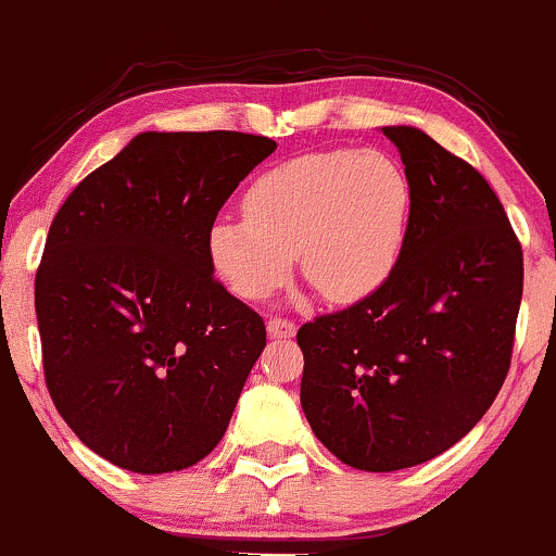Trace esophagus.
I'll list each match as a JSON object with an SVG mask.
<instances>
[{"mask_svg": "<svg viewBox=\"0 0 556 556\" xmlns=\"http://www.w3.org/2000/svg\"><path fill=\"white\" fill-rule=\"evenodd\" d=\"M268 336L274 338H293L295 336V323L285 317H271L268 319Z\"/></svg>", "mask_w": 556, "mask_h": 556, "instance_id": "34e87169", "label": "esophagus"}]
</instances>
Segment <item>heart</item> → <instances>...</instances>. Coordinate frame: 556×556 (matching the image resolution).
Here are the masks:
<instances>
[{"label": "heart", "instance_id": "heart-1", "mask_svg": "<svg viewBox=\"0 0 556 556\" xmlns=\"http://www.w3.org/2000/svg\"><path fill=\"white\" fill-rule=\"evenodd\" d=\"M410 204V178L394 156L312 151L263 173L244 194V215L210 226V261L244 301L282 288L295 255L319 295L356 301L396 266Z\"/></svg>", "mask_w": 556, "mask_h": 556}]
</instances>
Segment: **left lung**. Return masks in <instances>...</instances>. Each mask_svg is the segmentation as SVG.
<instances>
[{
  "instance_id": "left-lung-1",
  "label": "left lung",
  "mask_w": 556,
  "mask_h": 556,
  "mask_svg": "<svg viewBox=\"0 0 556 556\" xmlns=\"http://www.w3.org/2000/svg\"><path fill=\"white\" fill-rule=\"evenodd\" d=\"M383 136L413 189L396 266L298 330L303 413L362 471L418 466L475 429L509 372L522 301V244L488 180L416 127Z\"/></svg>"
}]
</instances>
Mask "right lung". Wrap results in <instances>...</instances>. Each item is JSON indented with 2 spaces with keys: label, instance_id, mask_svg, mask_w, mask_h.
<instances>
[{
  "label": "right lung",
  "instance_id": "obj_1",
  "mask_svg": "<svg viewBox=\"0 0 556 556\" xmlns=\"http://www.w3.org/2000/svg\"><path fill=\"white\" fill-rule=\"evenodd\" d=\"M274 149L231 130L140 132L52 218L34 279L45 383L119 469H189L226 434L266 325L213 277L207 233Z\"/></svg>",
  "mask_w": 556,
  "mask_h": 556
}]
</instances>
